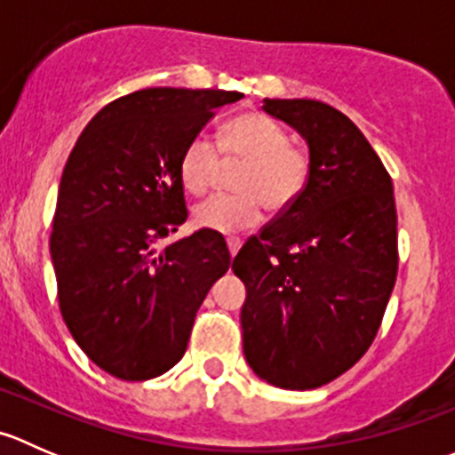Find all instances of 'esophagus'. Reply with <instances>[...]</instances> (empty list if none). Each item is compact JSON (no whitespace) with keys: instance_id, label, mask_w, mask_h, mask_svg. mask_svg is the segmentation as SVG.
<instances>
[{"instance_id":"esophagus-1","label":"esophagus","mask_w":455,"mask_h":455,"mask_svg":"<svg viewBox=\"0 0 455 455\" xmlns=\"http://www.w3.org/2000/svg\"><path fill=\"white\" fill-rule=\"evenodd\" d=\"M227 246H228V253H231V257H235L237 251H240V246H242V240L240 237H227Z\"/></svg>"}]
</instances>
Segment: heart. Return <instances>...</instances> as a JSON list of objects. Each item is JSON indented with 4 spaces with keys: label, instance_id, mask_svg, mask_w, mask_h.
Returning a JSON list of instances; mask_svg holds the SVG:
<instances>
[{
    "label": "heart",
    "instance_id": "obj_1",
    "mask_svg": "<svg viewBox=\"0 0 455 455\" xmlns=\"http://www.w3.org/2000/svg\"><path fill=\"white\" fill-rule=\"evenodd\" d=\"M218 151L228 163H244L233 189L237 194H215L194 206V222L215 233H237L253 228L264 218V204L279 213L299 200L308 182L310 163L301 149L291 147L288 134L259 112L237 114L222 127ZM213 142L196 136L182 149L178 176L189 194H204L215 180L220 158Z\"/></svg>",
    "mask_w": 455,
    "mask_h": 455
}]
</instances>
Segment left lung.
<instances>
[{"instance_id": "obj_1", "label": "left lung", "mask_w": 455, "mask_h": 455, "mask_svg": "<svg viewBox=\"0 0 455 455\" xmlns=\"http://www.w3.org/2000/svg\"><path fill=\"white\" fill-rule=\"evenodd\" d=\"M308 145L304 194L233 259L244 282V356L266 383L315 389L368 352L398 270L392 178L339 109L264 99Z\"/></svg>"}]
</instances>
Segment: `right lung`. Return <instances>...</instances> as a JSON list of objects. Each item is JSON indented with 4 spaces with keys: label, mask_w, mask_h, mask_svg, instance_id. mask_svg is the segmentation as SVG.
<instances>
[{
    "label": "right lung",
    "mask_w": 455,
    "mask_h": 455,
    "mask_svg": "<svg viewBox=\"0 0 455 455\" xmlns=\"http://www.w3.org/2000/svg\"><path fill=\"white\" fill-rule=\"evenodd\" d=\"M240 92L147 87L105 105L76 140L50 235L59 308L81 350L123 380L182 359L206 292L231 266L215 231L167 244L187 220L182 149Z\"/></svg>",
    "instance_id": "1"
}]
</instances>
